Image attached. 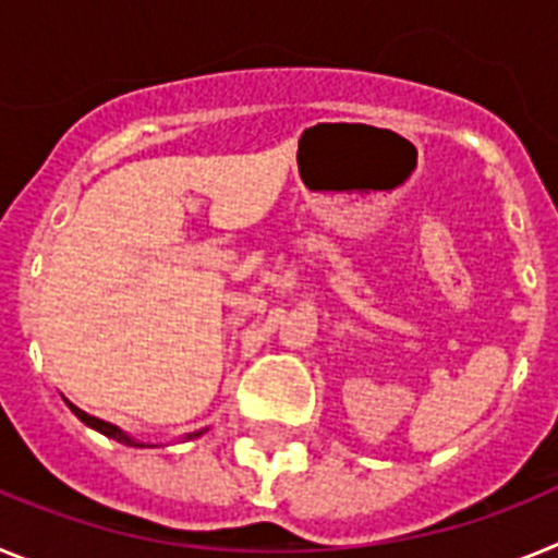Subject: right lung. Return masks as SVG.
Wrapping results in <instances>:
<instances>
[{"label": "right lung", "instance_id": "add662e5", "mask_svg": "<svg viewBox=\"0 0 558 558\" xmlns=\"http://www.w3.org/2000/svg\"><path fill=\"white\" fill-rule=\"evenodd\" d=\"M66 405H69V411H72L77 418H81L83 425H88V427H92V430L102 433V436L113 438V441H120V445H128V447H165V445H153V441H140V438H133L131 433H125V430H122V427L111 425V422H102V418H97V416H88L86 411H81V408L72 405V402H66ZM206 430H209V427H204V430H195V433H186L184 441H190V438L204 436Z\"/></svg>", "mask_w": 558, "mask_h": 558}]
</instances>
